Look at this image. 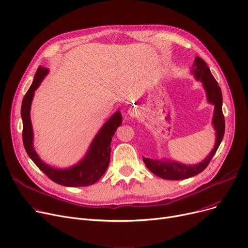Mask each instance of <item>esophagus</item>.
<instances>
[{
	"label": "esophagus",
	"mask_w": 248,
	"mask_h": 248,
	"mask_svg": "<svg viewBox=\"0 0 248 248\" xmlns=\"http://www.w3.org/2000/svg\"><path fill=\"white\" fill-rule=\"evenodd\" d=\"M127 114L129 117H135L137 115V109L134 108H129L127 110Z\"/></svg>",
	"instance_id": "obj_1"
}]
</instances>
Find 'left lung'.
<instances>
[{
  "label": "left lung",
  "instance_id": "8db88e82",
  "mask_svg": "<svg viewBox=\"0 0 248 248\" xmlns=\"http://www.w3.org/2000/svg\"><path fill=\"white\" fill-rule=\"evenodd\" d=\"M195 79L201 81L206 93L207 101L214 106V112L212 117V125L215 129V145L211 150L210 154L198 164L187 165L181 162L170 160L167 158H162L160 160H153L149 158H142L149 170L162 179L166 180H183L204 171V169L210 163L213 155H215L217 149L219 148L221 141H222L225 123L222 112V93L221 89L212 75L209 67L207 66L206 62L200 58L196 57L194 59L193 68L191 70Z\"/></svg>",
  "mask_w": 248,
  "mask_h": 248
}]
</instances>
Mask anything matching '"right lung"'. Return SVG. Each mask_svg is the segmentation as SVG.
I'll list each match as a JSON object with an SVG mask.
<instances>
[{
    "instance_id": "1",
    "label": "right lung",
    "mask_w": 248,
    "mask_h": 248,
    "mask_svg": "<svg viewBox=\"0 0 248 248\" xmlns=\"http://www.w3.org/2000/svg\"><path fill=\"white\" fill-rule=\"evenodd\" d=\"M49 69L40 66L34 76L33 82L25 94L21 115L23 121V144L26 152L35 165L52 181L65 187H83L93 185L106 173L110 160V142L112 137L123 123V116L120 110L114 112L99 128L98 133L90 142L84 157L75 165L68 168H55L48 165L34 149V133L31 123V104L35 90L40 86Z\"/></svg>"
}]
</instances>
